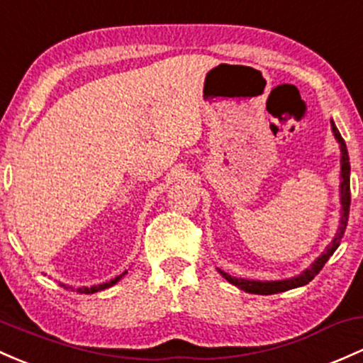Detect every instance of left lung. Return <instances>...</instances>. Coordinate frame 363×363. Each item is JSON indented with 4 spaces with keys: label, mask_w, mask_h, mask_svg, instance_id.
Returning <instances> with one entry per match:
<instances>
[{
    "label": "left lung",
    "mask_w": 363,
    "mask_h": 363,
    "mask_svg": "<svg viewBox=\"0 0 363 363\" xmlns=\"http://www.w3.org/2000/svg\"><path fill=\"white\" fill-rule=\"evenodd\" d=\"M333 130H334V136H336L337 143L341 145V177H343V182H341V203H343V217H341V227L337 230L336 238H334L333 242L328 246L324 255L317 258L313 262V265L310 267L308 270H305L301 276L293 277V279H286V281H272V282H260V281H246V279H236V277H230L229 274L222 272L220 274L224 276L230 284L238 286V288L242 289L246 293H253V294H274V293H282V291H288V289L293 288H300V286L308 284L313 277L317 276L318 272L322 270V267L325 265V262L329 260L330 255L336 252V248L340 246L341 240H343V234L346 225H348V213H350V158H348V150H346L345 145V139L341 138L340 130L337 127L334 125L333 122Z\"/></svg>",
    "instance_id": "obj_1"
}]
</instances>
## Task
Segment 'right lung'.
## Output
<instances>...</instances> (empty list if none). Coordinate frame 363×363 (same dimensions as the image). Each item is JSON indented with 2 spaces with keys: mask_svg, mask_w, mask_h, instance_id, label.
<instances>
[{
  "mask_svg": "<svg viewBox=\"0 0 363 363\" xmlns=\"http://www.w3.org/2000/svg\"><path fill=\"white\" fill-rule=\"evenodd\" d=\"M123 274H125V272H123ZM123 274H121V276H118V277L111 279L110 282H103V284L93 286V288H81V289H77V293H86V294H89V293H96V291H101V289H106V288H110V286H113L115 282H117V281H121V277L123 276Z\"/></svg>",
  "mask_w": 363,
  "mask_h": 363,
  "instance_id": "add662e5",
  "label": "right lung"
}]
</instances>
